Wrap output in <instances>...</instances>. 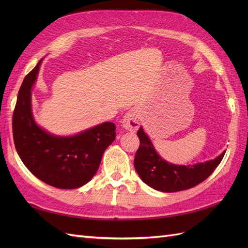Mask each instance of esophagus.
Segmentation results:
<instances>
[{
	"label": "esophagus",
	"instance_id": "esophagus-1",
	"mask_svg": "<svg viewBox=\"0 0 248 248\" xmlns=\"http://www.w3.org/2000/svg\"><path fill=\"white\" fill-rule=\"evenodd\" d=\"M122 125L126 130L137 131L140 127V117L137 110H129L122 120Z\"/></svg>",
	"mask_w": 248,
	"mask_h": 248
}]
</instances>
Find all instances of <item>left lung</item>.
Segmentation results:
<instances>
[{
    "mask_svg": "<svg viewBox=\"0 0 248 248\" xmlns=\"http://www.w3.org/2000/svg\"><path fill=\"white\" fill-rule=\"evenodd\" d=\"M140 147L134 158V168L140 178L152 188L163 192H176L197 186L206 180L218 167L224 153L213 160L193 166H176L163 160L156 153L151 140L139 129Z\"/></svg>",
    "mask_w": 248,
    "mask_h": 248,
    "instance_id": "1",
    "label": "left lung"
}]
</instances>
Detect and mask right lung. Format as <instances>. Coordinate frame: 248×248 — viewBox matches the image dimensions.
Returning a JSON list of instances; mask_svg holds the SVG:
<instances>
[{
	"instance_id": "add662e5",
	"label": "right lung",
	"mask_w": 248,
	"mask_h": 248,
	"mask_svg": "<svg viewBox=\"0 0 248 248\" xmlns=\"http://www.w3.org/2000/svg\"><path fill=\"white\" fill-rule=\"evenodd\" d=\"M41 62L18 91L12 117L14 145L21 161L41 181L61 189L78 188L96 174L103 152L116 139V125L104 122L73 137H56L40 128L32 115L31 90Z\"/></svg>"
}]
</instances>
